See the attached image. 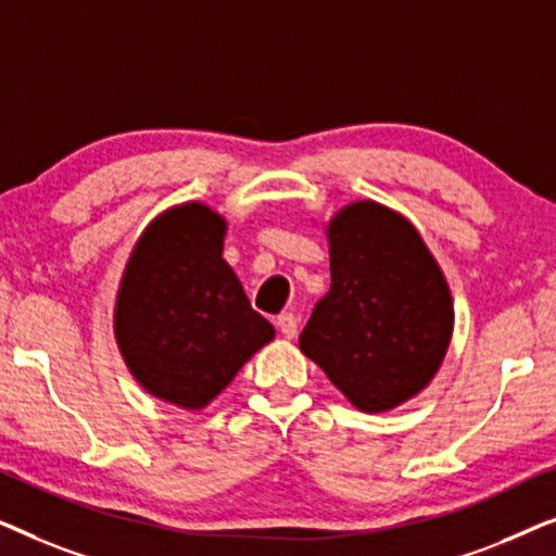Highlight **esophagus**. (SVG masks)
Masks as SVG:
<instances>
[{
    "label": "esophagus",
    "instance_id": "esophagus-1",
    "mask_svg": "<svg viewBox=\"0 0 556 556\" xmlns=\"http://www.w3.org/2000/svg\"><path fill=\"white\" fill-rule=\"evenodd\" d=\"M276 326H278V331L283 333L286 339H293L295 333H299V318H295L293 314H280L276 318Z\"/></svg>",
    "mask_w": 556,
    "mask_h": 556
}]
</instances>
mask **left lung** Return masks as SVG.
Listing matches in <instances>:
<instances>
[{"label": "left lung", "mask_w": 556, "mask_h": 556, "mask_svg": "<svg viewBox=\"0 0 556 556\" xmlns=\"http://www.w3.org/2000/svg\"><path fill=\"white\" fill-rule=\"evenodd\" d=\"M331 288L301 352L362 413H387L422 392L453 337V299L420 232L400 212L359 200L326 227Z\"/></svg>", "instance_id": "obj_1"}]
</instances>
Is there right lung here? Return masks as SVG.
I'll use <instances>...</instances> for the list:
<instances>
[{
	"instance_id": "obj_1",
	"label": "right lung",
	"mask_w": 556,
	"mask_h": 556,
	"mask_svg": "<svg viewBox=\"0 0 556 556\" xmlns=\"http://www.w3.org/2000/svg\"><path fill=\"white\" fill-rule=\"evenodd\" d=\"M227 223L202 202L166 210L141 232L121 276L113 329L143 390L207 407L276 337L223 257Z\"/></svg>"
}]
</instances>
